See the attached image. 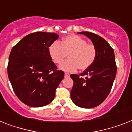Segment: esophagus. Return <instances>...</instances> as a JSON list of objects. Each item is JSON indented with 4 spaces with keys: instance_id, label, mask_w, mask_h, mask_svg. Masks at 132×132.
I'll return each mask as SVG.
<instances>
[{
    "instance_id": "esophagus-1",
    "label": "esophagus",
    "mask_w": 132,
    "mask_h": 132,
    "mask_svg": "<svg viewBox=\"0 0 132 132\" xmlns=\"http://www.w3.org/2000/svg\"><path fill=\"white\" fill-rule=\"evenodd\" d=\"M69 73H65V78H69Z\"/></svg>"
}]
</instances>
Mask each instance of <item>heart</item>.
<instances>
[{
  "label": "heart",
  "mask_w": 132,
  "mask_h": 132,
  "mask_svg": "<svg viewBox=\"0 0 132 132\" xmlns=\"http://www.w3.org/2000/svg\"><path fill=\"white\" fill-rule=\"evenodd\" d=\"M49 54L53 61L61 64L68 54V60L63 62L60 69L73 72L79 69L86 70L94 63L97 49L94 44H88L85 39L77 35L65 37L61 43L54 42L49 47Z\"/></svg>",
  "instance_id": "obj_1"
}]
</instances>
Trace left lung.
<instances>
[{"label":"left lung","mask_w":132,"mask_h":132,"mask_svg":"<svg viewBox=\"0 0 132 132\" xmlns=\"http://www.w3.org/2000/svg\"><path fill=\"white\" fill-rule=\"evenodd\" d=\"M79 34L91 40L97 49V56L83 73L70 76L73 81L71 98L77 106L90 109L101 104L110 93L117 73V65L114 51L104 38L88 31Z\"/></svg>","instance_id":"left-lung-1"}]
</instances>
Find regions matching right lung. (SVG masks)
<instances>
[{
    "instance_id": "add662e5",
    "label": "right lung",
    "mask_w": 132,
    "mask_h": 132,
    "mask_svg": "<svg viewBox=\"0 0 132 132\" xmlns=\"http://www.w3.org/2000/svg\"><path fill=\"white\" fill-rule=\"evenodd\" d=\"M59 38L55 33L37 31L25 36L11 49L7 73L14 92L31 107L51 103L64 78L52 61L49 47Z\"/></svg>"
}]
</instances>
